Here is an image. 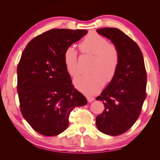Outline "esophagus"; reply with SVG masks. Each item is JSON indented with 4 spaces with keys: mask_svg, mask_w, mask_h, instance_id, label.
Wrapping results in <instances>:
<instances>
[{
    "mask_svg": "<svg viewBox=\"0 0 160 160\" xmlns=\"http://www.w3.org/2000/svg\"><path fill=\"white\" fill-rule=\"evenodd\" d=\"M87 99L89 101V102H92V101H93L95 100V98L93 97H91V96H87Z\"/></svg>",
    "mask_w": 160,
    "mask_h": 160,
    "instance_id": "obj_1",
    "label": "esophagus"
}]
</instances>
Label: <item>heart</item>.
<instances>
[{
	"instance_id": "obj_1",
	"label": "heart",
	"mask_w": 160,
	"mask_h": 160,
	"mask_svg": "<svg viewBox=\"0 0 160 160\" xmlns=\"http://www.w3.org/2000/svg\"><path fill=\"white\" fill-rule=\"evenodd\" d=\"M82 54L93 56L89 75H81L74 79L75 88L83 93L95 95L103 88L105 81H112L118 71L120 52L118 47L108 42L105 37L96 32H90L79 45ZM63 61L67 72L72 77L79 72L77 52L72 47L65 49Z\"/></svg>"
}]
</instances>
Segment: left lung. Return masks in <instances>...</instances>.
<instances>
[{
	"label": "left lung",
	"instance_id": "8db88e82",
	"mask_svg": "<svg viewBox=\"0 0 160 160\" xmlns=\"http://www.w3.org/2000/svg\"><path fill=\"white\" fill-rule=\"evenodd\" d=\"M117 45L120 63L115 78L96 98L105 109L96 118L97 128L110 135H119L132 127L146 98L147 73L142 52L133 39L116 28L97 30Z\"/></svg>",
	"mask_w": 160,
	"mask_h": 160
}]
</instances>
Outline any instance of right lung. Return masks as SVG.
I'll return each instance as SVG.
<instances>
[{
	"mask_svg": "<svg viewBox=\"0 0 160 160\" xmlns=\"http://www.w3.org/2000/svg\"><path fill=\"white\" fill-rule=\"evenodd\" d=\"M88 33L55 28L28 43L17 67V92L23 118L37 132L55 136L67 128L71 111L87 104L65 69L67 47Z\"/></svg>",
	"mask_w": 160,
	"mask_h": 160,
	"instance_id": "add662e5",
	"label": "right lung"
}]
</instances>
